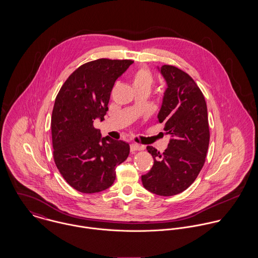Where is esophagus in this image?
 I'll return each mask as SVG.
<instances>
[{"instance_id":"esophagus-1","label":"esophagus","mask_w":258,"mask_h":258,"mask_svg":"<svg viewBox=\"0 0 258 258\" xmlns=\"http://www.w3.org/2000/svg\"><path fill=\"white\" fill-rule=\"evenodd\" d=\"M130 150H131V153H135V152L144 150V146H140V145H137V144H131Z\"/></svg>"}]
</instances>
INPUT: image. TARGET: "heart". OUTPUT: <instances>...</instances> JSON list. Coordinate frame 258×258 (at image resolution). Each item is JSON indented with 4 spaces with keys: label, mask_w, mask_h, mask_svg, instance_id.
<instances>
[{
    "label": "heart",
    "mask_w": 258,
    "mask_h": 258,
    "mask_svg": "<svg viewBox=\"0 0 258 258\" xmlns=\"http://www.w3.org/2000/svg\"><path fill=\"white\" fill-rule=\"evenodd\" d=\"M131 83L134 90L144 89L150 91L154 83V76L149 68L141 67L132 75Z\"/></svg>",
    "instance_id": "heart-1"
}]
</instances>
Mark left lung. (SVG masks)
<instances>
[{
  "label": "left lung",
  "mask_w": 258,
  "mask_h": 258,
  "mask_svg": "<svg viewBox=\"0 0 258 258\" xmlns=\"http://www.w3.org/2000/svg\"><path fill=\"white\" fill-rule=\"evenodd\" d=\"M161 74L168 83L158 122L171 140L165 152L148 146L154 165L142 184L149 191L170 197L186 189L203 169L210 143L205 96L195 80L182 70L165 64Z\"/></svg>",
  "instance_id": "8db88e82"
}]
</instances>
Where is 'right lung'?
I'll return each mask as SVG.
<instances>
[{"mask_svg":"<svg viewBox=\"0 0 258 258\" xmlns=\"http://www.w3.org/2000/svg\"><path fill=\"white\" fill-rule=\"evenodd\" d=\"M131 59L99 58L69 76L58 91L51 115L53 160L67 183L83 194L104 190L116 178L115 168L130 152L121 140L100 137L93 126L104 119L116 79Z\"/></svg>","mask_w":258,"mask_h":258,"instance_id":"right-lung-1","label":"right lung"}]
</instances>
